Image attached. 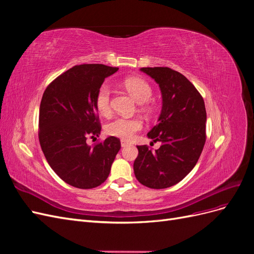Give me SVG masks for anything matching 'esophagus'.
Masks as SVG:
<instances>
[{"label": "esophagus", "instance_id": "obj_1", "mask_svg": "<svg viewBox=\"0 0 254 254\" xmlns=\"http://www.w3.org/2000/svg\"><path fill=\"white\" fill-rule=\"evenodd\" d=\"M121 145H122V147H126V146H128V145H130L128 142H125V141H122L121 142Z\"/></svg>", "mask_w": 254, "mask_h": 254}]
</instances>
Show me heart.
I'll list each match as a JSON object with an SVG mask.
<instances>
[{
	"instance_id": "obj_1",
	"label": "heart",
	"mask_w": 254,
	"mask_h": 254,
	"mask_svg": "<svg viewBox=\"0 0 254 254\" xmlns=\"http://www.w3.org/2000/svg\"><path fill=\"white\" fill-rule=\"evenodd\" d=\"M124 86L137 103L144 104L150 101L152 96V88L145 79L139 77H129L125 79ZM111 95L112 89L109 83H103L98 88L95 96V106L98 112L103 115L111 113ZM143 124L139 119L117 118L106 126V132L109 135L119 137L121 140H132L135 133L142 129Z\"/></svg>"
}]
</instances>
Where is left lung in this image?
Wrapping results in <instances>:
<instances>
[{
	"label": "left lung",
	"mask_w": 254,
	"mask_h": 254,
	"mask_svg": "<svg viewBox=\"0 0 254 254\" xmlns=\"http://www.w3.org/2000/svg\"><path fill=\"white\" fill-rule=\"evenodd\" d=\"M159 84L162 94L158 124L147 136L160 142L155 151L136 146L135 178L150 189H166L186 177L201 155L205 143L206 112L203 98L186 76L170 67H142ZM151 142V143H152Z\"/></svg>",
	"instance_id": "1"
}]
</instances>
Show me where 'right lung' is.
Listing matches in <instances>:
<instances>
[{
	"label": "right lung",
	"instance_id": "add662e5",
	"mask_svg": "<svg viewBox=\"0 0 254 254\" xmlns=\"http://www.w3.org/2000/svg\"><path fill=\"white\" fill-rule=\"evenodd\" d=\"M119 67L80 64L51 82L39 110V141L52 170L78 189L101 186L110 174L121 142L108 136L93 147L87 137L101 134L95 96L105 78Z\"/></svg>",
	"mask_w": 254,
	"mask_h": 254
}]
</instances>
